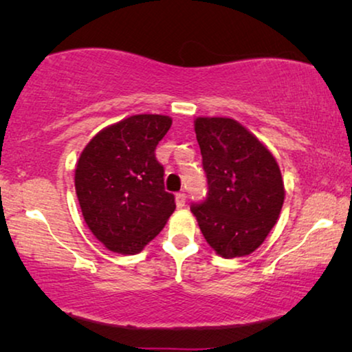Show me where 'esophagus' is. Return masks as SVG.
<instances>
[{
	"mask_svg": "<svg viewBox=\"0 0 352 352\" xmlns=\"http://www.w3.org/2000/svg\"><path fill=\"white\" fill-rule=\"evenodd\" d=\"M176 206L177 208H184L186 206V194H176Z\"/></svg>",
	"mask_w": 352,
	"mask_h": 352,
	"instance_id": "esophagus-1",
	"label": "esophagus"
}]
</instances>
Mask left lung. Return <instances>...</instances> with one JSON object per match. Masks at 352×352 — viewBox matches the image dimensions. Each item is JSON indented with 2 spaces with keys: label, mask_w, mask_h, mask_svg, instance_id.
<instances>
[{
  "label": "left lung",
  "mask_w": 352,
  "mask_h": 352,
  "mask_svg": "<svg viewBox=\"0 0 352 352\" xmlns=\"http://www.w3.org/2000/svg\"><path fill=\"white\" fill-rule=\"evenodd\" d=\"M195 134L208 192L190 211L216 253L247 256L276 226L285 199L276 158L232 118H197Z\"/></svg>",
  "instance_id": "left-lung-1"
}]
</instances>
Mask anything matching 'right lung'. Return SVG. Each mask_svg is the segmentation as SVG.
Listing matches in <instances>:
<instances>
[{
    "mask_svg": "<svg viewBox=\"0 0 352 352\" xmlns=\"http://www.w3.org/2000/svg\"><path fill=\"white\" fill-rule=\"evenodd\" d=\"M170 126L165 115H133L96 134L81 152L76 197L89 230L110 252L139 253L176 208L155 157Z\"/></svg>",
    "mask_w": 352,
    "mask_h": 352,
    "instance_id": "obj_1",
    "label": "right lung"
}]
</instances>
